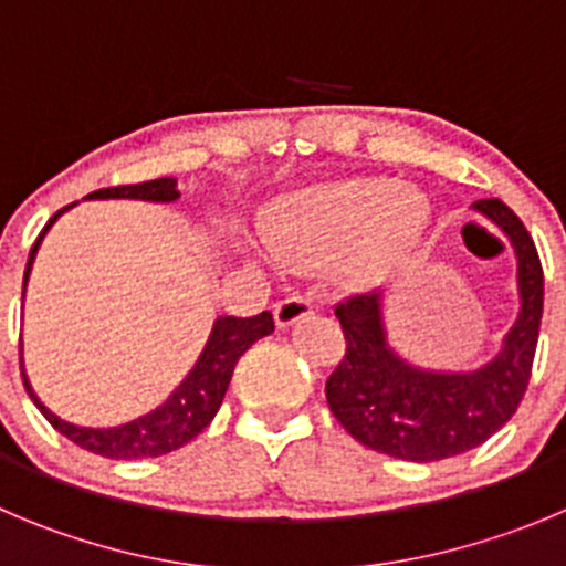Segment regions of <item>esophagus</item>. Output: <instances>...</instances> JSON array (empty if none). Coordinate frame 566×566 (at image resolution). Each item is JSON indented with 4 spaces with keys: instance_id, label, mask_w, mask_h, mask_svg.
Segmentation results:
<instances>
[{
    "instance_id": "obj_1",
    "label": "esophagus",
    "mask_w": 566,
    "mask_h": 566,
    "mask_svg": "<svg viewBox=\"0 0 566 566\" xmlns=\"http://www.w3.org/2000/svg\"><path fill=\"white\" fill-rule=\"evenodd\" d=\"M313 301L307 298V295H287V298H282L273 307V315H276V326L279 329H287V326H293L295 321H301L304 315L313 313Z\"/></svg>"
}]
</instances>
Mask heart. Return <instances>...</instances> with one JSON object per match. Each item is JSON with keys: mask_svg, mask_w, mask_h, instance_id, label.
<instances>
[{"mask_svg": "<svg viewBox=\"0 0 566 566\" xmlns=\"http://www.w3.org/2000/svg\"><path fill=\"white\" fill-rule=\"evenodd\" d=\"M427 218L430 203L421 189L388 178H352L290 195L262 234L290 268L346 251L360 265H382L413 245Z\"/></svg>", "mask_w": 566, "mask_h": 566, "instance_id": "obj_1", "label": "heart"}]
</instances>
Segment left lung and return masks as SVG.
Returning a JSON list of instances; mask_svg holds the SVG:
<instances>
[{
	"mask_svg": "<svg viewBox=\"0 0 566 566\" xmlns=\"http://www.w3.org/2000/svg\"><path fill=\"white\" fill-rule=\"evenodd\" d=\"M509 237L516 253L520 315L500 355L474 371H427L388 346L379 290L335 307L346 355L326 379V402L352 438L402 461H443L489 441L520 408L536 355L545 273L536 245L514 211L497 198L474 203Z\"/></svg>",
	"mask_w": 566,
	"mask_h": 566,
	"instance_id": "left-lung-1",
	"label": "left lung"
}]
</instances>
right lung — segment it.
Returning <instances> with one entry per match:
<instances>
[{"mask_svg":"<svg viewBox=\"0 0 566 566\" xmlns=\"http://www.w3.org/2000/svg\"><path fill=\"white\" fill-rule=\"evenodd\" d=\"M86 198H134L153 200V203H172V200L181 198V192H178L176 187V178H156V181L128 184V187L97 189V192L86 195ZM72 206L75 203H69L63 206L61 211H55L50 223H46L44 231L39 234V240H35V245L30 248L28 268H24V290H28V279L30 271H33L41 240H44L46 231L52 229V223L61 218L63 211L72 209ZM24 290H21V298H24ZM273 329H276V324H273L271 313H259L253 315V318H234V315L218 318L214 326H211V335L209 340H206L203 352H200L198 363H195L192 371L184 377V382L167 396V402H164L161 408L150 410V413L139 416V419L119 427L69 424V421L57 419L50 408H44V402L35 396L33 385H30L28 374H24V360H21V379H24V388H28L35 408L44 413V419L50 421L61 436H66L69 441H75L83 450L94 452V455L114 458V461L158 458L184 447V443L192 441L198 432H203L206 427H209V421L214 419V413H218L220 405H223V396L226 390H229L237 360L245 355L259 337L271 335Z\"/></svg>","mask_w":566,"mask_h":566,"instance_id":"right-lung-1","label":"right lung"}]
</instances>
